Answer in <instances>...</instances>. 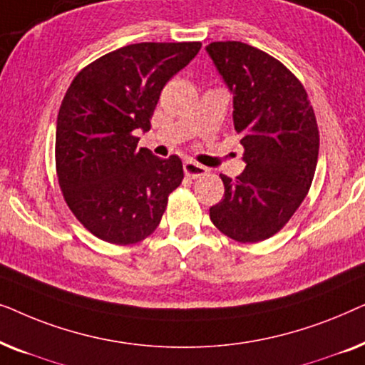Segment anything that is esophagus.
<instances>
[{"label": "esophagus", "instance_id": "1", "mask_svg": "<svg viewBox=\"0 0 365 365\" xmlns=\"http://www.w3.org/2000/svg\"><path fill=\"white\" fill-rule=\"evenodd\" d=\"M184 173H186L187 178L191 179H197L201 176H206L207 174V169L201 166V164L194 163V161H186L184 163Z\"/></svg>", "mask_w": 365, "mask_h": 365}]
</instances>
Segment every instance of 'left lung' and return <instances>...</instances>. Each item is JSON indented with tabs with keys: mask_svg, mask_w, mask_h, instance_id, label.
<instances>
[{
	"mask_svg": "<svg viewBox=\"0 0 365 365\" xmlns=\"http://www.w3.org/2000/svg\"><path fill=\"white\" fill-rule=\"evenodd\" d=\"M206 49L234 94V129L246 161L236 179L221 174L224 197L209 217L234 241H266L286 226L312 184L316 114L302 83L271 54L241 41Z\"/></svg>",
	"mask_w": 365,
	"mask_h": 365,
	"instance_id": "obj_1",
	"label": "left lung"
}]
</instances>
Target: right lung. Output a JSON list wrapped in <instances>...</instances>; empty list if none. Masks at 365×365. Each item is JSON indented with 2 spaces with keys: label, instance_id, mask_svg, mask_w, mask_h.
<instances>
[{
  "label": "right lung",
  "instance_id": "obj_1",
  "mask_svg": "<svg viewBox=\"0 0 365 365\" xmlns=\"http://www.w3.org/2000/svg\"><path fill=\"white\" fill-rule=\"evenodd\" d=\"M199 49V41L129 44L69 84L58 113L56 176L74 217L101 241L129 246L151 236L184 179L176 154L138 149L134 131L151 128L164 84Z\"/></svg>",
  "mask_w": 365,
  "mask_h": 365
}]
</instances>
